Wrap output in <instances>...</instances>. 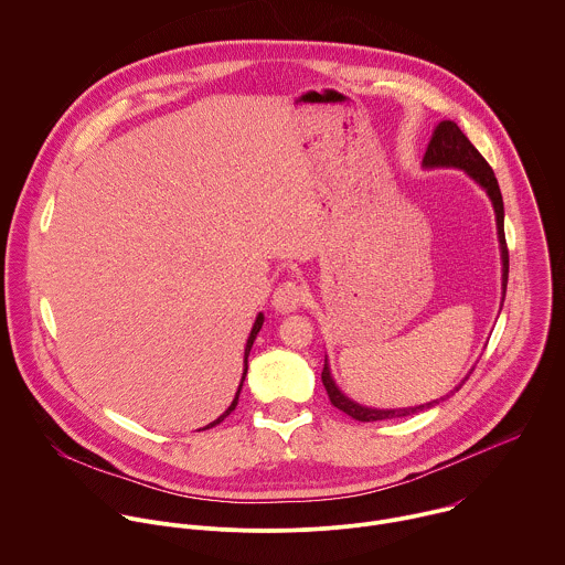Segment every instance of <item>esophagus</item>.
Here are the masks:
<instances>
[{
  "instance_id": "1",
  "label": "esophagus",
  "mask_w": 565,
  "mask_h": 565,
  "mask_svg": "<svg viewBox=\"0 0 565 565\" xmlns=\"http://www.w3.org/2000/svg\"><path fill=\"white\" fill-rule=\"evenodd\" d=\"M305 296L307 294H305V289L298 282L287 280V282L276 287L274 298H271V307L278 313H291V311H296L305 302Z\"/></svg>"
}]
</instances>
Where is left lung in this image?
Returning a JSON list of instances; mask_svg holds the SVG:
<instances>
[{"label":"left lung","instance_id":"8db88e82","mask_svg":"<svg viewBox=\"0 0 565 565\" xmlns=\"http://www.w3.org/2000/svg\"><path fill=\"white\" fill-rule=\"evenodd\" d=\"M424 170H435V168H455L466 172L490 199L492 210H494V221H497V238H499V252H501V296L505 298V285H508V247H505V234H503V199L499 192V183L494 179L492 168L486 163V159L477 152V148L468 141V137L457 128L455 121H439L426 154L422 159ZM501 298V300H503ZM472 371V369H470ZM470 375V373H468ZM468 375L444 397L419 404V406H408V408H373V406H364L358 404L355 399H351L349 395H344L340 391V386L335 384L333 375H331V366L329 360L324 358V369H322V384L329 393V399L335 408H340L342 413L351 415L358 422H377V419H393V417H408L415 415L419 411H426L435 404H439L441 399L450 397L455 391H459V386L468 380Z\"/></svg>","mask_w":565,"mask_h":565}]
</instances>
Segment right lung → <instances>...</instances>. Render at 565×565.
Listing matches in <instances>:
<instances>
[{
	"label": "right lung",
	"instance_id": "obj_1",
	"mask_svg": "<svg viewBox=\"0 0 565 565\" xmlns=\"http://www.w3.org/2000/svg\"><path fill=\"white\" fill-rule=\"evenodd\" d=\"M263 322H265V316L263 313H258L256 316V322H254V327H252V333H249V338H247V344H245V366H243V377H241V384H238V391H236V395H234V399H232V404L227 406V411L223 413V415H218L214 422H210L205 428H212V426H216V424H221L234 408H236V404H238V395H241V388H243V382H245V375H247V358H249V351H252V344H254V340H256V335H258V331L263 329ZM203 430V428H201Z\"/></svg>",
	"mask_w": 565,
	"mask_h": 565
}]
</instances>
